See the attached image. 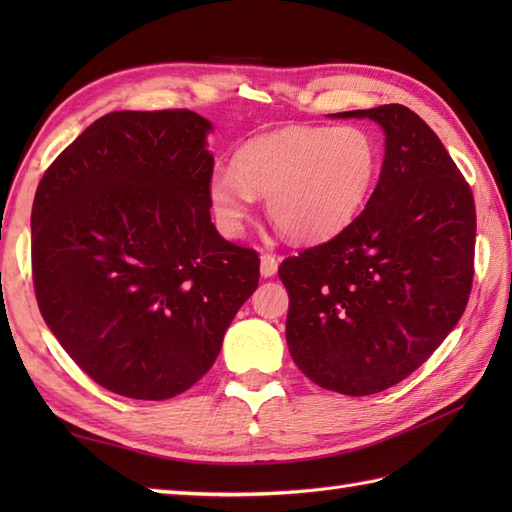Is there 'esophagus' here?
I'll return each instance as SVG.
<instances>
[{"label": "esophagus", "mask_w": 512, "mask_h": 512, "mask_svg": "<svg viewBox=\"0 0 512 512\" xmlns=\"http://www.w3.org/2000/svg\"><path fill=\"white\" fill-rule=\"evenodd\" d=\"M279 268V259L273 255V253H264L262 255V266H259V270H262L264 277H273L277 273Z\"/></svg>", "instance_id": "1"}]
</instances>
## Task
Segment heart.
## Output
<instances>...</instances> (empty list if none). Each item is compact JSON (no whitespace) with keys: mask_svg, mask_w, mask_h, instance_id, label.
<instances>
[{"mask_svg":"<svg viewBox=\"0 0 512 512\" xmlns=\"http://www.w3.org/2000/svg\"><path fill=\"white\" fill-rule=\"evenodd\" d=\"M383 169V147L363 125H295L255 136L237 149L233 169H215L209 200L222 231L239 235L266 195L270 220L292 242H325L363 213Z\"/></svg>","mask_w":512,"mask_h":512,"instance_id":"obj_1","label":"heart"}]
</instances>
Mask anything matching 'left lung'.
<instances>
[{
    "label": "left lung",
    "mask_w": 512,
    "mask_h": 512,
    "mask_svg": "<svg viewBox=\"0 0 512 512\" xmlns=\"http://www.w3.org/2000/svg\"><path fill=\"white\" fill-rule=\"evenodd\" d=\"M385 129L383 171L363 213L279 266L288 350L312 383L369 396L400 383L469 303L475 200L449 151L409 107L341 112Z\"/></svg>",
    "instance_id": "8db88e82"
}]
</instances>
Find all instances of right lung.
<instances>
[{"label":"right lung","mask_w":512,"mask_h":512,"mask_svg":"<svg viewBox=\"0 0 512 512\" xmlns=\"http://www.w3.org/2000/svg\"><path fill=\"white\" fill-rule=\"evenodd\" d=\"M211 123L112 112L43 173L32 281L43 321L94 383L167 400L209 372L259 281V255L211 222Z\"/></svg>","instance_id":"1"}]
</instances>
